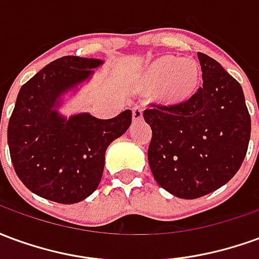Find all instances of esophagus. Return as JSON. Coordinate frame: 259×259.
Listing matches in <instances>:
<instances>
[{
  "instance_id": "34e87169",
  "label": "esophagus",
  "mask_w": 259,
  "mask_h": 259,
  "mask_svg": "<svg viewBox=\"0 0 259 259\" xmlns=\"http://www.w3.org/2000/svg\"><path fill=\"white\" fill-rule=\"evenodd\" d=\"M132 111H133V119L135 120H139V119L143 118V108L140 105H135Z\"/></svg>"
}]
</instances>
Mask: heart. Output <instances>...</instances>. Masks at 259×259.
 <instances>
[{"label": "heart", "instance_id": "heart-1", "mask_svg": "<svg viewBox=\"0 0 259 259\" xmlns=\"http://www.w3.org/2000/svg\"><path fill=\"white\" fill-rule=\"evenodd\" d=\"M198 81V66L191 59L163 57L148 68L143 79L146 89L162 86V94L169 102H179L191 96Z\"/></svg>", "mask_w": 259, "mask_h": 259}]
</instances>
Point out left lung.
Listing matches in <instances>:
<instances>
[{
	"label": "left lung",
	"mask_w": 259,
	"mask_h": 259,
	"mask_svg": "<svg viewBox=\"0 0 259 259\" xmlns=\"http://www.w3.org/2000/svg\"><path fill=\"white\" fill-rule=\"evenodd\" d=\"M202 85L178 104H150L148 163L157 183L193 200L226 185L244 161L251 118L243 89L222 65L198 53Z\"/></svg>",
	"instance_id": "1"
}]
</instances>
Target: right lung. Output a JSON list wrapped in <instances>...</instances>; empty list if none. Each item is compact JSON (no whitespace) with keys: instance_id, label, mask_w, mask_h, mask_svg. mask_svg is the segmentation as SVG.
Returning <instances> with one entry per match:
<instances>
[{"instance_id":"obj_1","label":"right lung","mask_w":259,"mask_h":259,"mask_svg":"<svg viewBox=\"0 0 259 259\" xmlns=\"http://www.w3.org/2000/svg\"><path fill=\"white\" fill-rule=\"evenodd\" d=\"M101 59L62 57L22 85L8 123L11 161L22 183L59 204L94 193L104 172L107 147L129 129L132 111L112 119L80 113L70 119L53 108L62 93L87 79Z\"/></svg>"}]
</instances>
